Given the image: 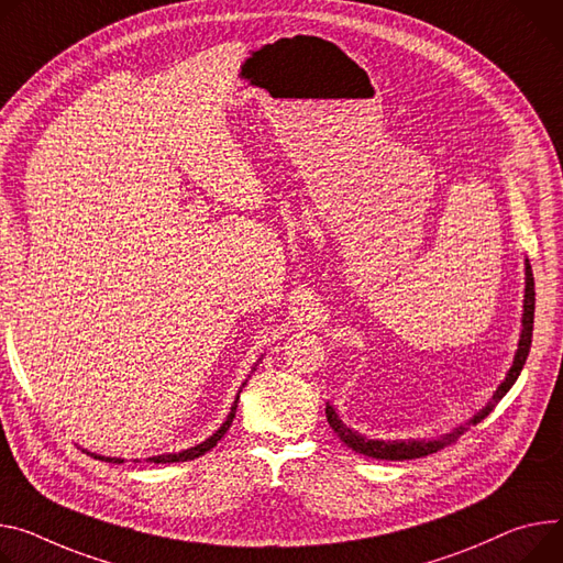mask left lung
<instances>
[{"label": "left lung", "instance_id": "left-lung-1", "mask_svg": "<svg viewBox=\"0 0 563 563\" xmlns=\"http://www.w3.org/2000/svg\"><path fill=\"white\" fill-rule=\"evenodd\" d=\"M532 329H534V277H532V266L526 258V295H523V318H521V335H518V350L514 354L509 372L505 374V380L496 387V393L489 399V404L475 412L466 423H460L451 432H444L442 438H432V440H374V438H365L363 432H358V430H354V428L344 423L338 417L335 408L329 406V404H327V421L333 428L335 435L340 438V442H344L352 451L363 453L367 457H376V460H415V457L438 453L440 449H446L449 444L457 442V438L462 435L464 430H468V426L481 423L496 408V404L511 390V385L516 383L518 374H521V369L528 361L530 344H532Z\"/></svg>", "mask_w": 563, "mask_h": 563}]
</instances>
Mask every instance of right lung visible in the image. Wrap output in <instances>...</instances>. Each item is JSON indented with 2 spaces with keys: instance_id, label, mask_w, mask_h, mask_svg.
I'll return each mask as SVG.
<instances>
[{
  "instance_id": "1",
  "label": "right lung",
  "mask_w": 563,
  "mask_h": 563,
  "mask_svg": "<svg viewBox=\"0 0 563 563\" xmlns=\"http://www.w3.org/2000/svg\"><path fill=\"white\" fill-rule=\"evenodd\" d=\"M262 361V358H258ZM256 361V363H258ZM247 383V380H245ZM243 383V385H245ZM241 385V387H243ZM241 393V390H239ZM236 404H239V395H236V399H234V404H232V408H230V415H228V419L221 423V428L216 430V432H211V435L205 440V442H200V444H196V446H191V449H185V451H180V453H162V455H153V457H146V462H153V464H168V462H187V460H194V457H200V455H205L207 451H211L216 444L221 442V438L225 435V432L230 430V426H232V421H234V415H236ZM85 453L88 455H92L95 460H103V462H114V464H121L123 460L121 457H106V455H97V453H90L88 449H85Z\"/></svg>"
}]
</instances>
